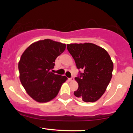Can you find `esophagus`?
<instances>
[{"mask_svg": "<svg viewBox=\"0 0 133 133\" xmlns=\"http://www.w3.org/2000/svg\"><path fill=\"white\" fill-rule=\"evenodd\" d=\"M69 80L70 81H72L74 80V77H70V78H69Z\"/></svg>", "mask_w": 133, "mask_h": 133, "instance_id": "obj_1", "label": "esophagus"}]
</instances>
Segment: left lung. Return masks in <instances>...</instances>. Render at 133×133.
<instances>
[{"instance_id": "obj_1", "label": "left lung", "mask_w": 133, "mask_h": 133, "mask_svg": "<svg viewBox=\"0 0 133 133\" xmlns=\"http://www.w3.org/2000/svg\"><path fill=\"white\" fill-rule=\"evenodd\" d=\"M79 70V87L74 94L83 101L95 102L103 96L112 77L113 63L106 50L92 43L67 44Z\"/></svg>"}]
</instances>
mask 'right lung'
Wrapping results in <instances>:
<instances>
[{"mask_svg":"<svg viewBox=\"0 0 133 133\" xmlns=\"http://www.w3.org/2000/svg\"><path fill=\"white\" fill-rule=\"evenodd\" d=\"M65 44L51 39L35 42L24 52L19 62L20 80L27 94L39 103L57 95L65 76L52 72L55 60L64 51Z\"/></svg>","mask_w":133,"mask_h":133,"instance_id":"1","label":"right lung"}]
</instances>
